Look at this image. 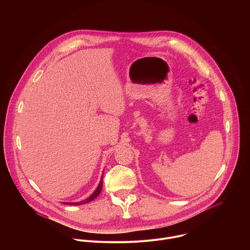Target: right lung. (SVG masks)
<instances>
[{
  "label": "right lung",
  "instance_id": "1",
  "mask_svg": "<svg viewBox=\"0 0 250 250\" xmlns=\"http://www.w3.org/2000/svg\"><path fill=\"white\" fill-rule=\"evenodd\" d=\"M102 188H103V175H102V178H101V181L97 187V189L94 191V193L87 199L81 201V202H77V203H65L67 205H75V206H78V205H82V204H87V203H90L91 201H93L94 199H96L98 197V195L101 193L102 191Z\"/></svg>",
  "mask_w": 250,
  "mask_h": 250
}]
</instances>
